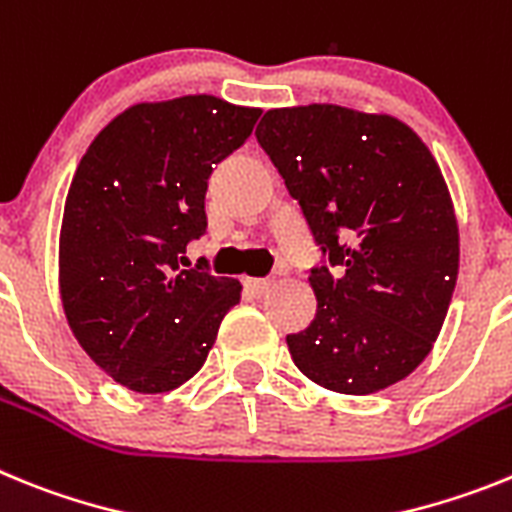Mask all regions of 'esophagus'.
Masks as SVG:
<instances>
[{
    "label": "esophagus",
    "mask_w": 512,
    "mask_h": 512,
    "mask_svg": "<svg viewBox=\"0 0 512 512\" xmlns=\"http://www.w3.org/2000/svg\"><path fill=\"white\" fill-rule=\"evenodd\" d=\"M244 286L255 296H262V293H268L273 288V281L270 278H244Z\"/></svg>",
    "instance_id": "34e87169"
}]
</instances>
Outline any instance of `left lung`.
Returning a JSON list of instances; mask_svg holds the SVG:
<instances>
[{"label":"left lung","instance_id":"1","mask_svg":"<svg viewBox=\"0 0 512 512\" xmlns=\"http://www.w3.org/2000/svg\"><path fill=\"white\" fill-rule=\"evenodd\" d=\"M255 136L324 257L317 314L286 337L293 363L337 394L397 384L433 350L459 275L441 167L397 118L327 102L268 110Z\"/></svg>","mask_w":512,"mask_h":512}]
</instances>
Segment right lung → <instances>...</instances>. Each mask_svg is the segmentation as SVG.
Returning a JSON list of instances; mask_svg holds the SVG:
<instances>
[{"instance_id":"obj_1","label":"right lung","mask_w":512,"mask_h":512,"mask_svg":"<svg viewBox=\"0 0 512 512\" xmlns=\"http://www.w3.org/2000/svg\"><path fill=\"white\" fill-rule=\"evenodd\" d=\"M260 108L213 95L139 102L115 115L79 162L59 237L66 322L110 379L172 391L206 363L242 286L180 270L206 231L213 167L250 139Z\"/></svg>"}]
</instances>
